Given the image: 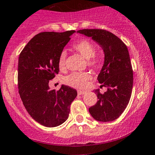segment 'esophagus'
Wrapping results in <instances>:
<instances>
[{
  "mask_svg": "<svg viewBox=\"0 0 155 155\" xmlns=\"http://www.w3.org/2000/svg\"><path fill=\"white\" fill-rule=\"evenodd\" d=\"M86 93V91H82V90H78V94H79V95H82V94H84Z\"/></svg>",
  "mask_w": 155,
  "mask_h": 155,
  "instance_id": "1",
  "label": "esophagus"
}]
</instances>
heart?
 Wrapping results in <instances>:
<instances>
[{"mask_svg":"<svg viewBox=\"0 0 155 155\" xmlns=\"http://www.w3.org/2000/svg\"><path fill=\"white\" fill-rule=\"evenodd\" d=\"M75 50L79 52L85 59L87 60L88 65L92 67H97L101 62V58L99 55L94 54L95 47L91 41L88 40H82L73 46ZM67 53L61 52L59 57L58 65L61 69L65 67ZM91 79V76L88 73H72L64 79V82L69 86L77 88H85L88 85V82Z\"/></svg>","mask_w":155,"mask_h":155,"instance_id":"1","label":"heart"}]
</instances>
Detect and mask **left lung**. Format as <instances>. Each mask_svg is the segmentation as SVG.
<instances>
[{
    "label": "left lung",
    "instance_id": "obj_1",
    "mask_svg": "<svg viewBox=\"0 0 155 155\" xmlns=\"http://www.w3.org/2000/svg\"><path fill=\"white\" fill-rule=\"evenodd\" d=\"M78 33L92 38L104 54V61L97 76L101 86L107 88L101 94L94 90L98 101L88 109L94 120L110 122L117 119L128 105L133 85V73L127 45L113 33L103 29H82Z\"/></svg>",
    "mask_w": 155,
    "mask_h": 155
}]
</instances>
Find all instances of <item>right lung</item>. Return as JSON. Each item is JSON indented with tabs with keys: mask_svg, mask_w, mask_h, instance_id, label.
<instances>
[{
	"mask_svg": "<svg viewBox=\"0 0 155 155\" xmlns=\"http://www.w3.org/2000/svg\"><path fill=\"white\" fill-rule=\"evenodd\" d=\"M75 32H41L28 41L19 54L18 87L21 100L28 114L44 127L64 124L77 96L76 90L67 85H62L55 91L48 85L59 72V57Z\"/></svg>",
	"mask_w": 155,
	"mask_h": 155,
	"instance_id": "1",
	"label": "right lung"
}]
</instances>
